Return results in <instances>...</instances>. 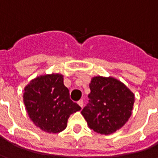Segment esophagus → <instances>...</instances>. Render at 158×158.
<instances>
[{"label":"esophagus","instance_id":"34e87169","mask_svg":"<svg viewBox=\"0 0 158 158\" xmlns=\"http://www.w3.org/2000/svg\"><path fill=\"white\" fill-rule=\"evenodd\" d=\"M78 104H79L80 107H83L84 106V101L83 100H79V102H78Z\"/></svg>","mask_w":158,"mask_h":158}]
</instances>
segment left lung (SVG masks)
Masks as SVG:
<instances>
[{
	"label": "left lung",
	"instance_id": "left-lung-1",
	"mask_svg": "<svg viewBox=\"0 0 158 158\" xmlns=\"http://www.w3.org/2000/svg\"><path fill=\"white\" fill-rule=\"evenodd\" d=\"M89 89V103L81 112L88 126L101 135L121 129L132 114L134 93L113 77H93Z\"/></svg>",
	"mask_w": 158,
	"mask_h": 158
}]
</instances>
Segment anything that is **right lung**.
Returning <instances> with one entry per match:
<instances>
[{"instance_id": "right-lung-1", "label": "right lung", "mask_w": 158, "mask_h": 158, "mask_svg": "<svg viewBox=\"0 0 158 158\" xmlns=\"http://www.w3.org/2000/svg\"><path fill=\"white\" fill-rule=\"evenodd\" d=\"M23 103L33 123L42 130L53 134L64 130L70 115L81 109L70 99L63 75L60 73L32 79L24 88Z\"/></svg>"}]
</instances>
